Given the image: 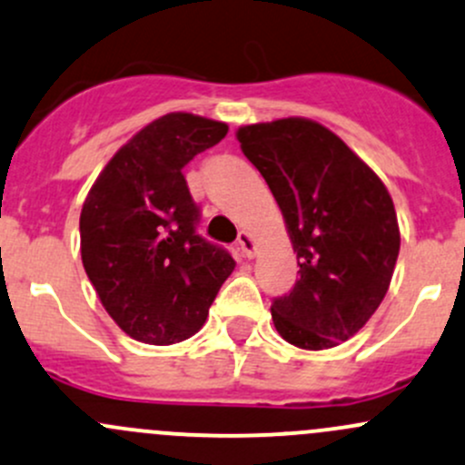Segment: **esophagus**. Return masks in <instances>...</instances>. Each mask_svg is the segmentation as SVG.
Segmentation results:
<instances>
[{
	"label": "esophagus",
	"mask_w": 465,
	"mask_h": 465,
	"mask_svg": "<svg viewBox=\"0 0 465 465\" xmlns=\"http://www.w3.org/2000/svg\"><path fill=\"white\" fill-rule=\"evenodd\" d=\"M238 249H241V253L245 258H253L258 252L256 238H253L249 232H241L238 233Z\"/></svg>",
	"instance_id": "obj_1"
}]
</instances>
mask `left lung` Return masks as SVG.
I'll return each instance as SVG.
<instances>
[{"label": "left lung", "mask_w": 465, "mask_h": 465, "mask_svg": "<svg viewBox=\"0 0 465 465\" xmlns=\"http://www.w3.org/2000/svg\"><path fill=\"white\" fill-rule=\"evenodd\" d=\"M285 218L298 258L290 294L273 298L278 334L301 350L351 339L385 298L401 233L388 189L330 129L282 117L236 131Z\"/></svg>", "instance_id": "left-lung-1"}]
</instances>
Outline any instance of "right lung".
I'll return each instance as SVG.
<instances>
[{
  "label": "right lung",
  "mask_w": 465,
  "mask_h": 465,
  "mask_svg": "<svg viewBox=\"0 0 465 465\" xmlns=\"http://www.w3.org/2000/svg\"><path fill=\"white\" fill-rule=\"evenodd\" d=\"M224 122L167 114L97 175L80 213L82 265L102 305L140 343L171 345L204 325L236 262L198 232L183 169L227 135Z\"/></svg>",
  "instance_id": "add662e5"
}]
</instances>
